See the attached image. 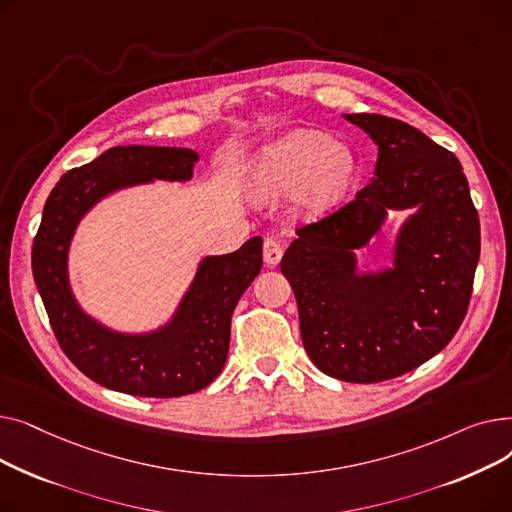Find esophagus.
I'll use <instances>...</instances> for the list:
<instances>
[{
  "instance_id": "esophagus-1",
  "label": "esophagus",
  "mask_w": 512,
  "mask_h": 512,
  "mask_svg": "<svg viewBox=\"0 0 512 512\" xmlns=\"http://www.w3.org/2000/svg\"><path fill=\"white\" fill-rule=\"evenodd\" d=\"M282 259V245L276 238H265L263 242V261L267 265H278Z\"/></svg>"
}]
</instances>
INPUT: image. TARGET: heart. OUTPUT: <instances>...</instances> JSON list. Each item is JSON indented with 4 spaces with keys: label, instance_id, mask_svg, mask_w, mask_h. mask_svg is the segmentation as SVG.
Instances as JSON below:
<instances>
[{
    "label": "heart",
    "instance_id": "obj_1",
    "mask_svg": "<svg viewBox=\"0 0 512 512\" xmlns=\"http://www.w3.org/2000/svg\"><path fill=\"white\" fill-rule=\"evenodd\" d=\"M355 155L317 130H294L265 147L251 170L249 191L259 201L299 193L301 205L321 213L336 205L355 174Z\"/></svg>",
    "mask_w": 512,
    "mask_h": 512
}]
</instances>
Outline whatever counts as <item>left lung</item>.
<instances>
[{
    "mask_svg": "<svg viewBox=\"0 0 512 512\" xmlns=\"http://www.w3.org/2000/svg\"><path fill=\"white\" fill-rule=\"evenodd\" d=\"M378 145L373 178L328 218L297 230L280 270L299 305L313 365L336 380L398 378L461 328L479 261V218L461 161L421 130L380 114H344ZM390 208H413L393 267L359 273L354 251Z\"/></svg>",
    "mask_w": 512,
    "mask_h": 512,
    "instance_id": "left-lung-1",
    "label": "left lung"
}]
</instances>
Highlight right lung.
Instances as JSON below:
<instances>
[{
	"mask_svg": "<svg viewBox=\"0 0 512 512\" xmlns=\"http://www.w3.org/2000/svg\"><path fill=\"white\" fill-rule=\"evenodd\" d=\"M197 161V151L182 147H112L66 172L45 201L33 242L37 290L66 357L110 390L151 398L193 394L218 378L226 363L234 307L263 263L261 236L234 253L201 259L168 324L145 334L116 332L85 313L68 278L76 226L101 199L153 180H191Z\"/></svg>",
	"mask_w": 512,
	"mask_h": 512,
	"instance_id": "obj_1",
	"label": "right lung"
}]
</instances>
